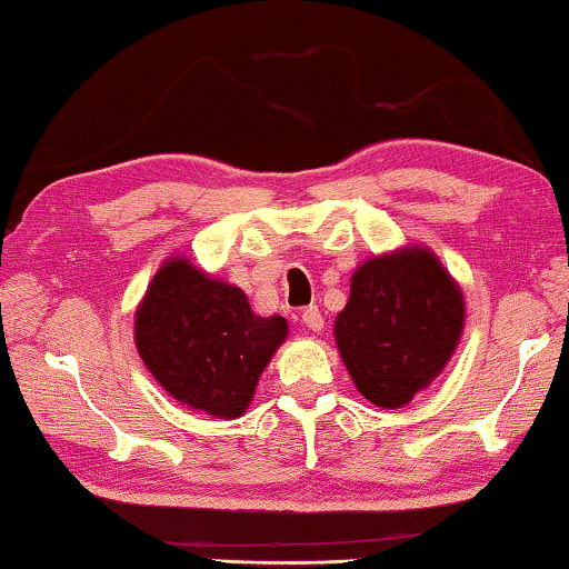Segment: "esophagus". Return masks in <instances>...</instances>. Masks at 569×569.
I'll use <instances>...</instances> for the list:
<instances>
[{
  "label": "esophagus",
  "instance_id": "esophagus-1",
  "mask_svg": "<svg viewBox=\"0 0 569 569\" xmlns=\"http://www.w3.org/2000/svg\"><path fill=\"white\" fill-rule=\"evenodd\" d=\"M302 323L308 326L310 331H321L323 329V316H321V310H318L316 306H310V308H306L302 310Z\"/></svg>",
  "mask_w": 569,
  "mask_h": 569
}]
</instances>
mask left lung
Listing matches in <instances>:
<instances>
[{
    "label": "left lung",
    "instance_id": "1",
    "mask_svg": "<svg viewBox=\"0 0 569 569\" xmlns=\"http://www.w3.org/2000/svg\"><path fill=\"white\" fill-rule=\"evenodd\" d=\"M463 323L461 284L415 243L352 271L333 339L357 391L380 409H403L446 370Z\"/></svg>",
    "mask_w": 569,
    "mask_h": 569
}]
</instances>
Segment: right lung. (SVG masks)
I'll list each match as a JSON object with an SVG mask.
<instances>
[{"label":"right lung","instance_id":"add662e5","mask_svg":"<svg viewBox=\"0 0 569 569\" xmlns=\"http://www.w3.org/2000/svg\"><path fill=\"white\" fill-rule=\"evenodd\" d=\"M282 316H256L240 287L170 256L134 310L144 368L181 407L238 419L287 339Z\"/></svg>","mask_w":569,"mask_h":569}]
</instances>
